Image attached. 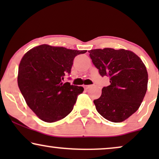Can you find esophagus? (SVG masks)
Returning <instances> with one entry per match:
<instances>
[{"label":"esophagus","instance_id":"obj_1","mask_svg":"<svg viewBox=\"0 0 159 159\" xmlns=\"http://www.w3.org/2000/svg\"><path fill=\"white\" fill-rule=\"evenodd\" d=\"M90 85H87V84H84L83 85V88H84V90H88V88H90Z\"/></svg>","mask_w":159,"mask_h":159}]
</instances>
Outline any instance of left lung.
Listing matches in <instances>:
<instances>
[{
    "label": "left lung",
    "mask_w": 159,
    "mask_h": 159,
    "mask_svg": "<svg viewBox=\"0 0 159 159\" xmlns=\"http://www.w3.org/2000/svg\"><path fill=\"white\" fill-rule=\"evenodd\" d=\"M93 64L110 84L94 100L97 111L112 122H121L137 111L148 88L147 69L133 52L125 49H94L88 51Z\"/></svg>",
    "instance_id": "1"
}]
</instances>
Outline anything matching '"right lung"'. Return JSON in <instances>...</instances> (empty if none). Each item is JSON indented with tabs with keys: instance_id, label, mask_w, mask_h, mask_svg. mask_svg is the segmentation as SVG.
<instances>
[{
	"instance_id": "1",
	"label": "right lung",
	"mask_w": 159,
	"mask_h": 159,
	"mask_svg": "<svg viewBox=\"0 0 159 159\" xmlns=\"http://www.w3.org/2000/svg\"><path fill=\"white\" fill-rule=\"evenodd\" d=\"M87 51L41 45L27 52L19 66L18 85L27 106L45 122L66 117L74 108L82 87L64 82L75 56Z\"/></svg>"
}]
</instances>
